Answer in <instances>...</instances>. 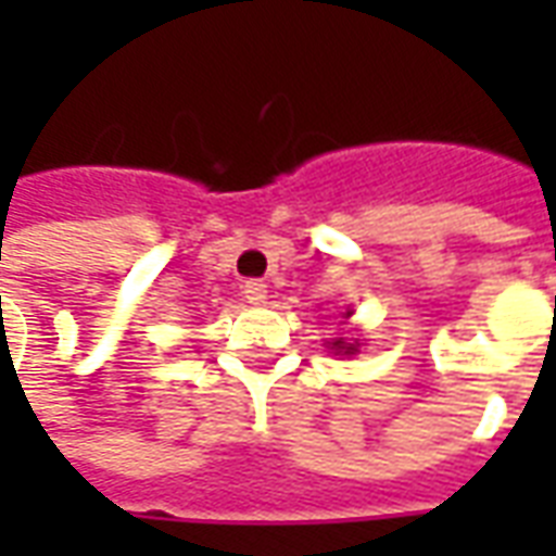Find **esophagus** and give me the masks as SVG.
Instances as JSON below:
<instances>
[{"label": "esophagus", "mask_w": 556, "mask_h": 556, "mask_svg": "<svg viewBox=\"0 0 556 556\" xmlns=\"http://www.w3.org/2000/svg\"><path fill=\"white\" fill-rule=\"evenodd\" d=\"M243 298H247V303H265L267 301V286L262 282V279H247L243 282Z\"/></svg>", "instance_id": "1"}]
</instances>
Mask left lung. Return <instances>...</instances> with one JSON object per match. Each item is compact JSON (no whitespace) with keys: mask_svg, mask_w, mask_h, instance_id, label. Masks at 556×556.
I'll use <instances>...</instances> for the list:
<instances>
[{"mask_svg":"<svg viewBox=\"0 0 556 556\" xmlns=\"http://www.w3.org/2000/svg\"><path fill=\"white\" fill-rule=\"evenodd\" d=\"M333 349H337V351H345V354H354V345H345L342 339H337V342H333Z\"/></svg>","mask_w":556,"mask_h":556,"instance_id":"left-lung-1","label":"left lung"}]
</instances>
